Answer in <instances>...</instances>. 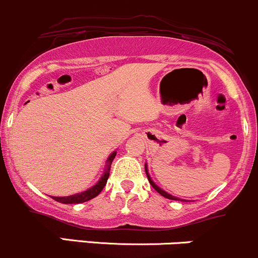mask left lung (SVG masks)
Here are the masks:
<instances>
[{
  "label": "left lung",
  "mask_w": 258,
  "mask_h": 258,
  "mask_svg": "<svg viewBox=\"0 0 258 258\" xmlns=\"http://www.w3.org/2000/svg\"><path fill=\"white\" fill-rule=\"evenodd\" d=\"M145 172H146V176H148V179L149 182H150V184L152 185V188H154L156 192H159L160 195H161L162 197H165V198L167 199H172V201H179V202H188L187 199H182V198H178V197H174L172 195H170V193H167L166 190H163L162 188H160L159 185H157L156 183H155L154 181H152V178L150 177V174H149V171H148V163H145Z\"/></svg>",
  "instance_id": "obj_1"
}]
</instances>
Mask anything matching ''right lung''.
Returning <instances> with one entry per match:
<instances>
[{
	"label": "right lung",
	"instance_id": "right-lung-1",
	"mask_svg": "<svg viewBox=\"0 0 258 258\" xmlns=\"http://www.w3.org/2000/svg\"><path fill=\"white\" fill-rule=\"evenodd\" d=\"M115 155H117V151H113L112 154L108 156L103 174H102L101 178H99L98 181H97V183L93 184L92 187H90L88 189L84 190V192L76 193V195H73V196L51 197V198L54 199V201L59 202V203H62V204H79V203H84V202H87V201H90V199L95 198V197H97L99 193L102 192V189H103L104 185H106V183H107V179H108V177H109L110 165H112Z\"/></svg>",
	"mask_w": 258,
	"mask_h": 258
}]
</instances>
